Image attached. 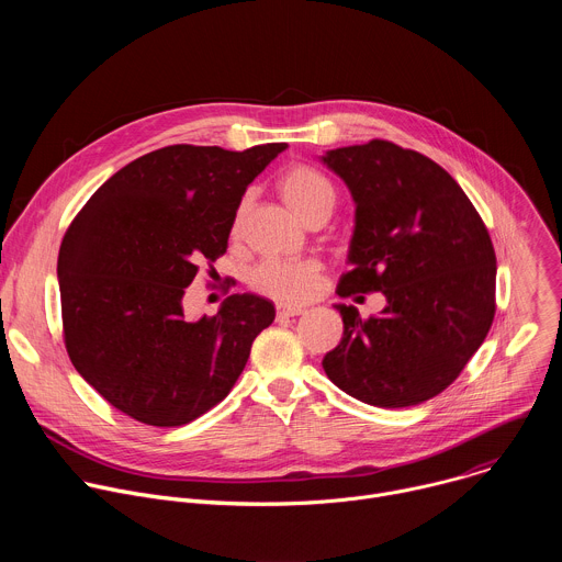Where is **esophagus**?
<instances>
[{"label":"esophagus","instance_id":"34e87169","mask_svg":"<svg viewBox=\"0 0 562 562\" xmlns=\"http://www.w3.org/2000/svg\"><path fill=\"white\" fill-rule=\"evenodd\" d=\"M300 313H304V308H302V306H289V304H278V306H276V315H278V319L295 317V315H300Z\"/></svg>","mask_w":562,"mask_h":562}]
</instances>
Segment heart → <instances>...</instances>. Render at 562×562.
<instances>
[{
  "label": "heart",
  "instance_id": "obj_1",
  "mask_svg": "<svg viewBox=\"0 0 562 562\" xmlns=\"http://www.w3.org/2000/svg\"><path fill=\"white\" fill-rule=\"evenodd\" d=\"M278 191L286 206L306 224H323L336 209L334 184L306 165L289 167L278 180ZM243 213L245 204L235 213L233 233H237ZM319 273H323V265L317 260H267L251 271L249 286L271 300L300 304L315 293Z\"/></svg>",
  "mask_w": 562,
  "mask_h": 562
}]
</instances>
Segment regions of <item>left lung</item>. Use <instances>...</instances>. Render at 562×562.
<instances>
[{"label": "left lung", "mask_w": 562, "mask_h": 562, "mask_svg": "<svg viewBox=\"0 0 562 562\" xmlns=\"http://www.w3.org/2000/svg\"><path fill=\"white\" fill-rule=\"evenodd\" d=\"M356 202L338 295L382 291L380 315L336 304L340 345L323 367L373 407H414L442 393L485 342L496 313V254L460 184L427 155L389 139L323 155Z\"/></svg>", "instance_id": "obj_1"}]
</instances>
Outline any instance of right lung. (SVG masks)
<instances>
[{"label":"right lung","mask_w":562,"mask_h":562,"mask_svg":"<svg viewBox=\"0 0 562 562\" xmlns=\"http://www.w3.org/2000/svg\"><path fill=\"white\" fill-rule=\"evenodd\" d=\"M284 148H157L72 217L57 258L64 345L117 412L150 427L189 425L243 373L273 304L231 295L215 315L189 319L182 297L200 269L213 271L226 254L247 187Z\"/></svg>","instance_id":"right-lung-1"}]
</instances>
